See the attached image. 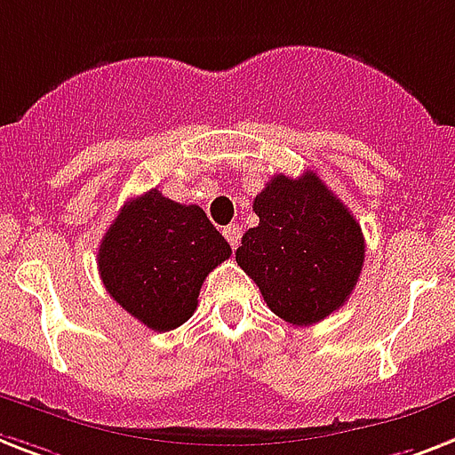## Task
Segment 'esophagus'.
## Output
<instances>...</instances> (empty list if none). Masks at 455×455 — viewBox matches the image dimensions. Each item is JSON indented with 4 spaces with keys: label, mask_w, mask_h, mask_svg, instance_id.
Listing matches in <instances>:
<instances>
[{
    "label": "esophagus",
    "mask_w": 455,
    "mask_h": 455,
    "mask_svg": "<svg viewBox=\"0 0 455 455\" xmlns=\"http://www.w3.org/2000/svg\"><path fill=\"white\" fill-rule=\"evenodd\" d=\"M240 235H243V231H240L238 224H228V227L224 228V238L228 240V245H231V247L238 245Z\"/></svg>",
    "instance_id": "34e87169"
}]
</instances>
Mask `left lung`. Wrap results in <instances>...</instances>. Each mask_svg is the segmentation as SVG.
Returning <instances> with one entry per match:
<instances>
[{
    "label": "left lung",
    "mask_w": 455,
    "mask_h": 455,
    "mask_svg": "<svg viewBox=\"0 0 455 455\" xmlns=\"http://www.w3.org/2000/svg\"><path fill=\"white\" fill-rule=\"evenodd\" d=\"M259 224L245 231L235 261L285 323L315 324L339 311L360 278L364 235L315 172L273 175L254 198Z\"/></svg>",
    "instance_id": "8db88e82"
}]
</instances>
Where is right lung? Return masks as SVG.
<instances>
[{"label": "right lung", "instance_id": "obj_1", "mask_svg": "<svg viewBox=\"0 0 455 455\" xmlns=\"http://www.w3.org/2000/svg\"><path fill=\"white\" fill-rule=\"evenodd\" d=\"M231 247L198 205H180L158 189L119 210L98 250L100 278L121 308L154 331L187 323L203 280Z\"/></svg>", "mask_w": 455, "mask_h": 455}]
</instances>
